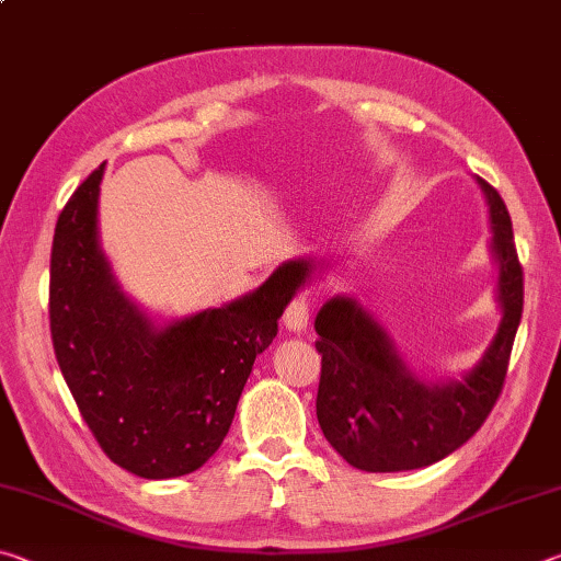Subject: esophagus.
<instances>
[{
	"label": "esophagus",
	"instance_id": "34e87169",
	"mask_svg": "<svg viewBox=\"0 0 561 561\" xmlns=\"http://www.w3.org/2000/svg\"><path fill=\"white\" fill-rule=\"evenodd\" d=\"M309 324V307L307 301L304 299H294L287 311H284V327H287L289 331H294V334H301L304 329H307Z\"/></svg>",
	"mask_w": 561,
	"mask_h": 561
}]
</instances>
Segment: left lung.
I'll return each instance as SVG.
<instances>
[{"label":"left lung","mask_w":561,"mask_h":561,"mask_svg":"<svg viewBox=\"0 0 561 561\" xmlns=\"http://www.w3.org/2000/svg\"><path fill=\"white\" fill-rule=\"evenodd\" d=\"M474 180L488 203L500 324L470 371L448 378L415 374L388 329L356 297H331L314 319L321 433L358 470L428 468L468 443L497 401L522 319V267L505 203L485 180ZM329 267L327 257L311 254L282 262L279 274L304 289Z\"/></svg>","instance_id":"obj_1"}]
</instances>
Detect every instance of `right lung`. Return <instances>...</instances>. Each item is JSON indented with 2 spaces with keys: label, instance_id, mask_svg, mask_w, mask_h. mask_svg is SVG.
Masks as SVG:
<instances>
[{
  "label": "right lung",
  "instance_id": "add662e5",
  "mask_svg": "<svg viewBox=\"0 0 561 561\" xmlns=\"http://www.w3.org/2000/svg\"><path fill=\"white\" fill-rule=\"evenodd\" d=\"M103 163L54 230L49 319L64 381L108 458L138 478L187 474L220 448L252 374L299 287L279 267L257 289L187 317L123 291L101 247Z\"/></svg>",
  "mask_w": 561,
  "mask_h": 561
}]
</instances>
